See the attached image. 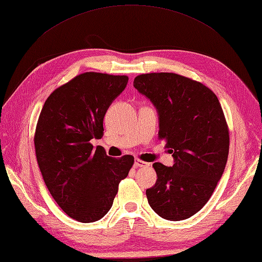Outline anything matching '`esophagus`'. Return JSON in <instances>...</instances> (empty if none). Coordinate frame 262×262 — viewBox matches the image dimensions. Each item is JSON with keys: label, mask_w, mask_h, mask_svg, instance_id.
Wrapping results in <instances>:
<instances>
[{"label": "esophagus", "mask_w": 262, "mask_h": 262, "mask_svg": "<svg viewBox=\"0 0 262 262\" xmlns=\"http://www.w3.org/2000/svg\"><path fill=\"white\" fill-rule=\"evenodd\" d=\"M149 166H150V164L142 162L140 159H136L135 161V167H149Z\"/></svg>", "instance_id": "obj_1"}]
</instances>
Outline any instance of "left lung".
<instances>
[{
	"instance_id": "8db88e82",
	"label": "left lung",
	"mask_w": 262,
	"mask_h": 262,
	"mask_svg": "<svg viewBox=\"0 0 262 262\" xmlns=\"http://www.w3.org/2000/svg\"><path fill=\"white\" fill-rule=\"evenodd\" d=\"M133 86L151 101L166 141L172 167L154 163L157 181L146 194L152 210L167 221H183L210 199L226 166L228 127L217 96L204 84L175 73L140 74Z\"/></svg>"
}]
</instances>
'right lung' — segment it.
Segmentation results:
<instances>
[{
  "mask_svg": "<svg viewBox=\"0 0 262 262\" xmlns=\"http://www.w3.org/2000/svg\"><path fill=\"white\" fill-rule=\"evenodd\" d=\"M127 80L79 74L54 90L41 108L35 133L37 162L56 204L78 222L93 223L108 212L135 162L130 155L112 158L90 142L103 136L104 116Z\"/></svg>",
  "mask_w": 262,
  "mask_h": 262,
  "instance_id": "obj_1",
  "label": "right lung"
}]
</instances>
